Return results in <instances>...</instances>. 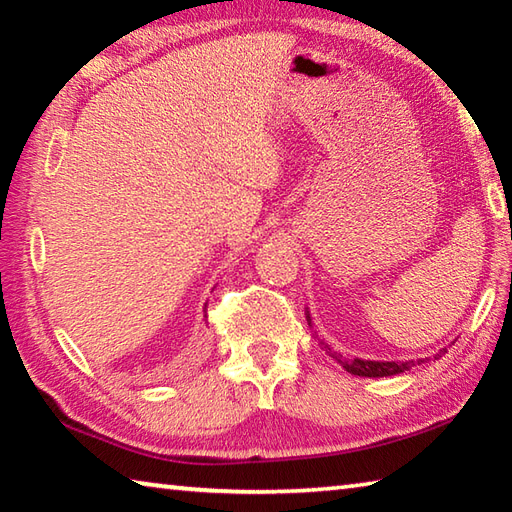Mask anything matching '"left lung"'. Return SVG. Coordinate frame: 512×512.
<instances>
[{
    "instance_id": "obj_1",
    "label": "left lung",
    "mask_w": 512,
    "mask_h": 512,
    "mask_svg": "<svg viewBox=\"0 0 512 512\" xmlns=\"http://www.w3.org/2000/svg\"><path fill=\"white\" fill-rule=\"evenodd\" d=\"M311 323V320H309ZM325 350L332 354V357L341 363V366L352 372V375H359V377H391V375H400V372L409 370L413 366V361H402V363H395V361H361V359H348L343 357L339 352H332L325 345ZM440 357V354H438Z\"/></svg>"
}]
</instances>
